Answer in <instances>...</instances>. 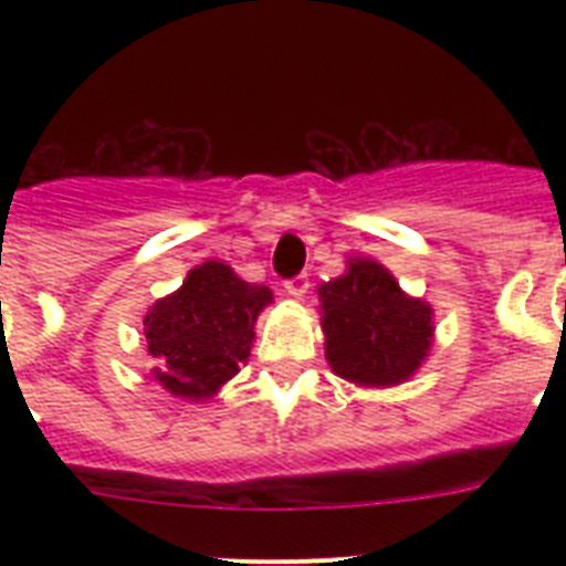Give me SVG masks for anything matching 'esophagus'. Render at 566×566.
I'll list each match as a JSON object with an SVG mask.
<instances>
[{
	"instance_id": "esophagus-1",
	"label": "esophagus",
	"mask_w": 566,
	"mask_h": 566,
	"mask_svg": "<svg viewBox=\"0 0 566 566\" xmlns=\"http://www.w3.org/2000/svg\"><path fill=\"white\" fill-rule=\"evenodd\" d=\"M286 292L292 294V297H303V294L308 292V277H306V274H297V277H289V280H286Z\"/></svg>"
}]
</instances>
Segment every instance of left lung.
Listing matches in <instances>:
<instances>
[{
	"label": "left lung",
	"mask_w": 566,
	"mask_h": 566,
	"mask_svg": "<svg viewBox=\"0 0 566 566\" xmlns=\"http://www.w3.org/2000/svg\"><path fill=\"white\" fill-rule=\"evenodd\" d=\"M326 359L337 377L365 388L399 385L433 343V308L408 297L371 258H352L339 277L317 289Z\"/></svg>",
	"instance_id": "left-lung-1"
}]
</instances>
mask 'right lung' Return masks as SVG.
Wrapping results in <instances>:
<instances>
[{
  "label": "right lung",
  "instance_id": "1",
  "mask_svg": "<svg viewBox=\"0 0 566 566\" xmlns=\"http://www.w3.org/2000/svg\"><path fill=\"white\" fill-rule=\"evenodd\" d=\"M272 292L247 283L221 260H207L184 286L155 300L144 317L147 354L158 363L153 377L172 397L209 399L249 359L254 323Z\"/></svg>",
  "mask_w": 566,
  "mask_h": 566
}]
</instances>
